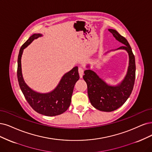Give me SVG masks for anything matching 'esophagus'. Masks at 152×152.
Instances as JSON below:
<instances>
[{"label": "esophagus", "instance_id": "esophagus-1", "mask_svg": "<svg viewBox=\"0 0 152 152\" xmlns=\"http://www.w3.org/2000/svg\"><path fill=\"white\" fill-rule=\"evenodd\" d=\"M78 72H79V75H80V77L81 78L83 77V72H84V70L81 67H79V68H78Z\"/></svg>", "mask_w": 152, "mask_h": 152}]
</instances>
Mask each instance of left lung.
Masks as SVG:
<instances>
[{"label":"left lung","mask_w":152,"mask_h":152,"mask_svg":"<svg viewBox=\"0 0 152 152\" xmlns=\"http://www.w3.org/2000/svg\"><path fill=\"white\" fill-rule=\"evenodd\" d=\"M108 31L117 41L124 44L115 50L123 49L128 53L129 66L125 78L118 85L110 86L91 69L85 70L83 76L87 84L88 94L91 104L96 109L106 112L115 111L126 102L133 90L136 71L134 56L128 41L116 30L110 29Z\"/></svg>","instance_id":"left-lung-1"}]
</instances>
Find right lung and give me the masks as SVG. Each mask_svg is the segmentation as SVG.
Returning a JSON list of instances; mask_svg holds the SVG:
<instances>
[{
	"label": "right lung",
	"mask_w": 152,
	"mask_h": 152,
	"mask_svg": "<svg viewBox=\"0 0 152 152\" xmlns=\"http://www.w3.org/2000/svg\"><path fill=\"white\" fill-rule=\"evenodd\" d=\"M41 36V34H34L20 48L18 59L17 74L21 91L32 109L41 115L53 116L63 113L69 107L73 89L80 76L77 66L73 67L63 76L53 91L47 93H37L26 85L22 74V54L27 46L34 39Z\"/></svg>",
	"instance_id": "add662e5"
}]
</instances>
